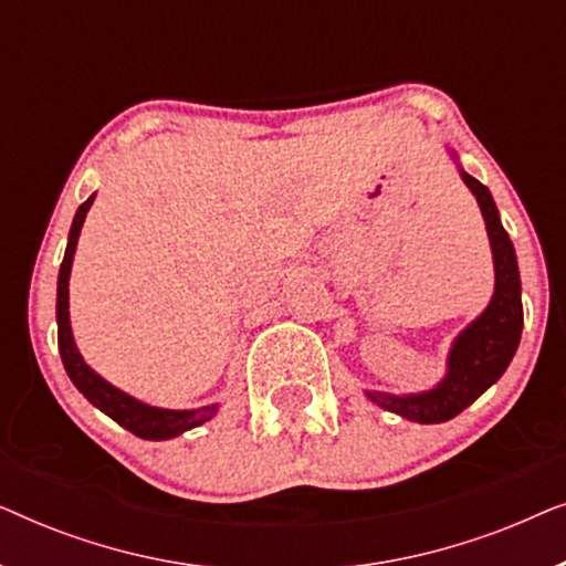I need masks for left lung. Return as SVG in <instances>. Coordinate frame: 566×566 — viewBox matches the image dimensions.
Listing matches in <instances>:
<instances>
[{"label": "left lung", "instance_id": "obj_1", "mask_svg": "<svg viewBox=\"0 0 566 566\" xmlns=\"http://www.w3.org/2000/svg\"><path fill=\"white\" fill-rule=\"evenodd\" d=\"M461 180L476 196L482 208L486 234H490L494 260V293L482 314L453 339L448 353V374L436 389L422 394H386L366 391L370 401L381 409L405 417V420L436 424L453 420L463 409L482 397L497 378L505 374L517 350L523 332V301L521 273H517L515 247L507 231L502 229L500 211L492 192L476 177L459 169Z\"/></svg>", "mask_w": 566, "mask_h": 566}]
</instances>
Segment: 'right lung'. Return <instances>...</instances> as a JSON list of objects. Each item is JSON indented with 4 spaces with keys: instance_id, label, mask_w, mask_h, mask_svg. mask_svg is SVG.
Here are the masks:
<instances>
[{
    "instance_id": "obj_1",
    "label": "right lung",
    "mask_w": 566,
    "mask_h": 566,
    "mask_svg": "<svg viewBox=\"0 0 566 566\" xmlns=\"http://www.w3.org/2000/svg\"><path fill=\"white\" fill-rule=\"evenodd\" d=\"M95 196H90L76 211L72 221V231H69V242L64 252V262L59 270V291H56V324H59V353L64 360V368L72 384L80 389L84 397L90 399V405H95L99 412H105L111 420H115L120 428L134 432V436L144 440H169L182 436L185 430L198 428L211 420L219 412V405H206L198 409H161L144 405L130 397V394L115 389L111 381H105L103 376L95 374L87 363H84L82 353L76 350L74 335H72V322H69V275H72V262L76 252V242H80L82 223L87 219V211Z\"/></svg>"
}]
</instances>
